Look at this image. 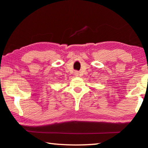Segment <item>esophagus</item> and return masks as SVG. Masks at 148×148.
<instances>
[{
    "instance_id": "34e87169",
    "label": "esophagus",
    "mask_w": 148,
    "mask_h": 148,
    "mask_svg": "<svg viewBox=\"0 0 148 148\" xmlns=\"http://www.w3.org/2000/svg\"><path fill=\"white\" fill-rule=\"evenodd\" d=\"M74 74H75V75H76V76H78V72L76 71L74 72Z\"/></svg>"
}]
</instances>
